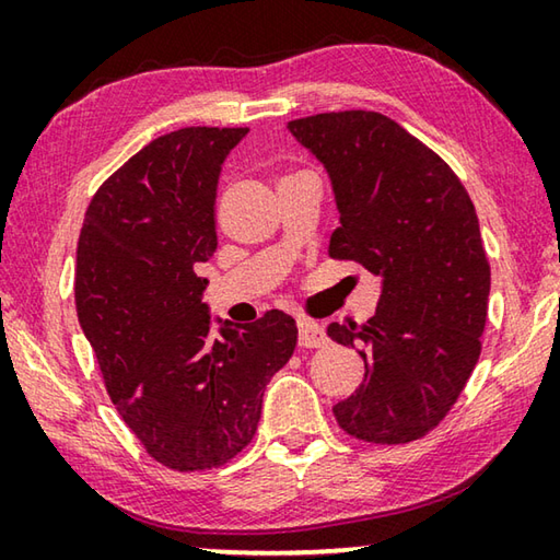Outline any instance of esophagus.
<instances>
[{
  "instance_id": "34e87169",
  "label": "esophagus",
  "mask_w": 560,
  "mask_h": 560,
  "mask_svg": "<svg viewBox=\"0 0 560 560\" xmlns=\"http://www.w3.org/2000/svg\"><path fill=\"white\" fill-rule=\"evenodd\" d=\"M328 338L324 328L316 324H308V320H299V346L301 348H324Z\"/></svg>"
}]
</instances>
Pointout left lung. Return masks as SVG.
<instances>
[{"instance_id":"left-lung-1","label":"left lung","mask_w":560,"mask_h":560,"mask_svg":"<svg viewBox=\"0 0 560 560\" xmlns=\"http://www.w3.org/2000/svg\"><path fill=\"white\" fill-rule=\"evenodd\" d=\"M289 130L334 185L340 226L328 254L381 279L365 326H328L365 363L336 420L363 442L420 440L457 402L481 353L491 271L477 212L452 167L383 113H318Z\"/></svg>"}]
</instances>
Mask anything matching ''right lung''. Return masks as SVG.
I'll use <instances>...</instances> for the list:
<instances>
[{"label": "right lung", "instance_id": "obj_1", "mask_svg": "<svg viewBox=\"0 0 560 560\" xmlns=\"http://www.w3.org/2000/svg\"><path fill=\"white\" fill-rule=\"evenodd\" d=\"M246 132L155 138L93 195L75 252V314L110 400L175 471L222 467L252 442L264 387L296 348V320L277 308L212 334L195 273L217 249V179Z\"/></svg>", "mask_w": 560, "mask_h": 560}]
</instances>
